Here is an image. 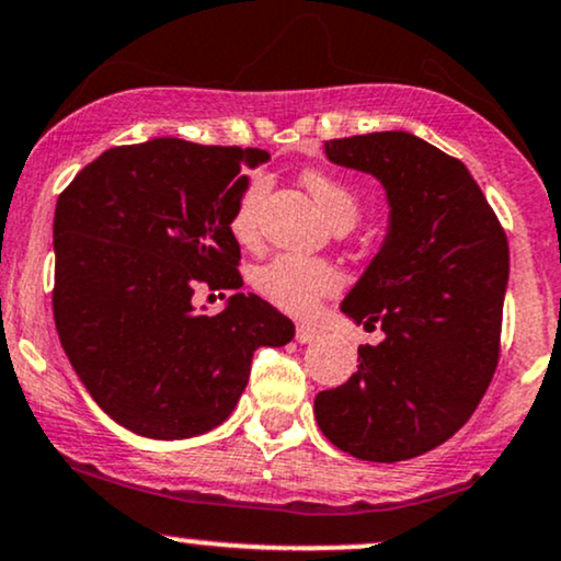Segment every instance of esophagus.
Here are the masks:
<instances>
[{"label":"esophagus","instance_id":"esophagus-1","mask_svg":"<svg viewBox=\"0 0 561 561\" xmlns=\"http://www.w3.org/2000/svg\"><path fill=\"white\" fill-rule=\"evenodd\" d=\"M321 336V332L316 327H308V323H298V332H295V340L300 342V345H310V342H316Z\"/></svg>","mask_w":561,"mask_h":561}]
</instances>
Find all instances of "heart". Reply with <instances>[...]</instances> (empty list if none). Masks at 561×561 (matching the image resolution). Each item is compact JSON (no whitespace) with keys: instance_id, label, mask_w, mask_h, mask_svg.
<instances>
[{"instance_id":"1","label":"heart","mask_w":561,"mask_h":561,"mask_svg":"<svg viewBox=\"0 0 561 561\" xmlns=\"http://www.w3.org/2000/svg\"><path fill=\"white\" fill-rule=\"evenodd\" d=\"M268 174L253 172L248 178L245 187H242L238 204H234L232 219H229V229H232L234 240L251 242L259 229V211L268 195ZM302 185L313 195V201L327 214L332 225H355L357 214H360V201L350 191L345 182L329 178V174L310 170L302 174ZM255 287L268 302L276 308L287 310L295 316H308L310 310L319 306L321 298L336 293L340 287V272L332 263L319 259H306V255L282 253L274 255L263 266L255 268L253 274Z\"/></svg>"}]
</instances>
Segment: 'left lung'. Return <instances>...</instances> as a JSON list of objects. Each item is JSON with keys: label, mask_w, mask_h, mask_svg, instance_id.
<instances>
[{"label": "left lung", "mask_w": 561, "mask_h": 561, "mask_svg": "<svg viewBox=\"0 0 561 561\" xmlns=\"http://www.w3.org/2000/svg\"><path fill=\"white\" fill-rule=\"evenodd\" d=\"M327 159L381 182L389 227L342 313L379 345L319 391L321 434L357 460L400 462L455 436L489 389L510 279L507 234L460 159L413 133L327 140Z\"/></svg>", "instance_id": "8db88e82"}]
</instances>
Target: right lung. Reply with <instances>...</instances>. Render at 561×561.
<instances>
[{
    "label": "right lung",
    "instance_id": "obj_1",
    "mask_svg": "<svg viewBox=\"0 0 561 561\" xmlns=\"http://www.w3.org/2000/svg\"><path fill=\"white\" fill-rule=\"evenodd\" d=\"M261 148L153 138L117 146L78 172L54 211V323L78 379L138 436L191 438L225 423L259 347L295 323L253 293L221 313L198 285L240 289L229 219Z\"/></svg>",
    "mask_w": 561,
    "mask_h": 561
}]
</instances>
